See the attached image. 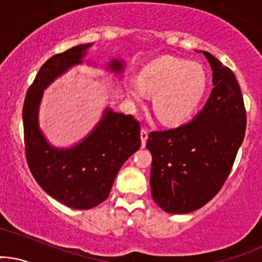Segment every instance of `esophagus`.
I'll list each match as a JSON object with an SVG mask.
<instances>
[{
	"label": "esophagus",
	"mask_w": 262,
	"mask_h": 262,
	"mask_svg": "<svg viewBox=\"0 0 262 262\" xmlns=\"http://www.w3.org/2000/svg\"><path fill=\"white\" fill-rule=\"evenodd\" d=\"M148 136H149V132L146 129H142L140 132V139H142V148H144L146 144V140H148Z\"/></svg>",
	"instance_id": "esophagus-1"
}]
</instances>
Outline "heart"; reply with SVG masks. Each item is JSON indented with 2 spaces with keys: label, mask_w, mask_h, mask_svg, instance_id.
I'll return each mask as SVG.
<instances>
[{
  "label": "heart",
  "mask_w": 262,
  "mask_h": 262,
  "mask_svg": "<svg viewBox=\"0 0 262 262\" xmlns=\"http://www.w3.org/2000/svg\"><path fill=\"white\" fill-rule=\"evenodd\" d=\"M208 87V76L199 63L174 57H160L145 66L139 80H130L128 93L143 100L146 92L154 93L151 107L165 124H179L196 111Z\"/></svg>",
  "instance_id": "heart-1"
}]
</instances>
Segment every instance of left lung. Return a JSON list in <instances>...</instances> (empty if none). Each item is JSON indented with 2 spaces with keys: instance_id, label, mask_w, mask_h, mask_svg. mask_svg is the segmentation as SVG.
Instances as JSON below:
<instances>
[{
  "instance_id": "8db88e82",
  "label": "left lung",
  "mask_w": 262,
  "mask_h": 262,
  "mask_svg": "<svg viewBox=\"0 0 262 262\" xmlns=\"http://www.w3.org/2000/svg\"><path fill=\"white\" fill-rule=\"evenodd\" d=\"M201 53L212 70L208 102L191 122L151 132L146 140L151 195L170 214L198 210L219 192L245 137L246 111L235 74L209 52Z\"/></svg>"
}]
</instances>
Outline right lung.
I'll list each match as a JSON object with an SVG mask.
<instances>
[{
	"mask_svg": "<svg viewBox=\"0 0 262 262\" xmlns=\"http://www.w3.org/2000/svg\"><path fill=\"white\" fill-rule=\"evenodd\" d=\"M92 45L76 46L51 57L39 68L24 104L26 159L31 173L48 195L77 210L92 209L107 199L119 169L142 144L139 122L108 107L93 130L71 148L50 144L39 129L43 91L71 67L80 64ZM123 64L113 59L108 70L122 73Z\"/></svg>",
	"mask_w": 262,
	"mask_h": 262,
	"instance_id": "right-lung-1",
	"label": "right lung"
}]
</instances>
